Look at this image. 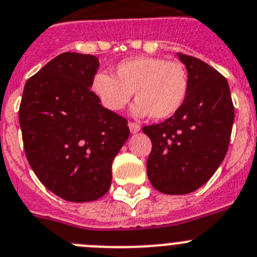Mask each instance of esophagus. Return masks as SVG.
<instances>
[{"mask_svg": "<svg viewBox=\"0 0 257 257\" xmlns=\"http://www.w3.org/2000/svg\"><path fill=\"white\" fill-rule=\"evenodd\" d=\"M128 126H129V129H131L132 133H137V132L141 131V125H140V124L134 123V121H129Z\"/></svg>", "mask_w": 257, "mask_h": 257, "instance_id": "esophagus-1", "label": "esophagus"}]
</instances>
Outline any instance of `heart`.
<instances>
[{"label": "heart", "mask_w": 257, "mask_h": 257, "mask_svg": "<svg viewBox=\"0 0 257 257\" xmlns=\"http://www.w3.org/2000/svg\"><path fill=\"white\" fill-rule=\"evenodd\" d=\"M189 87L188 69L181 62L147 56L124 59L115 66L114 76L99 72L91 81V91L105 109L121 111L134 92V114L157 120L183 107Z\"/></svg>", "instance_id": "b5f03b06"}]
</instances>
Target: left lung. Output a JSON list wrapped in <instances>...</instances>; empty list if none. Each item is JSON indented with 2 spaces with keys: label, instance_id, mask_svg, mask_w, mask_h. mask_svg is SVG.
<instances>
[{
  "label": "left lung",
  "instance_id": "1",
  "mask_svg": "<svg viewBox=\"0 0 257 257\" xmlns=\"http://www.w3.org/2000/svg\"><path fill=\"white\" fill-rule=\"evenodd\" d=\"M190 80L183 107L160 124L143 126L152 151L147 175L156 190L170 195L195 191L226 157L234 119L228 82L205 62L177 53Z\"/></svg>",
  "mask_w": 257,
  "mask_h": 257
}]
</instances>
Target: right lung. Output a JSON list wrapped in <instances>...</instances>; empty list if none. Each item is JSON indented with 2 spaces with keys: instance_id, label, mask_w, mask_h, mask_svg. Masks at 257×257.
I'll return each instance as SVG.
<instances>
[{
  "instance_id": "obj_1",
  "label": "right lung",
  "mask_w": 257,
  "mask_h": 257,
  "mask_svg": "<svg viewBox=\"0 0 257 257\" xmlns=\"http://www.w3.org/2000/svg\"><path fill=\"white\" fill-rule=\"evenodd\" d=\"M99 66L91 54L62 53L26 81L19 110L29 165L48 190L74 203L107 193L131 133L125 117L91 91Z\"/></svg>"
}]
</instances>
